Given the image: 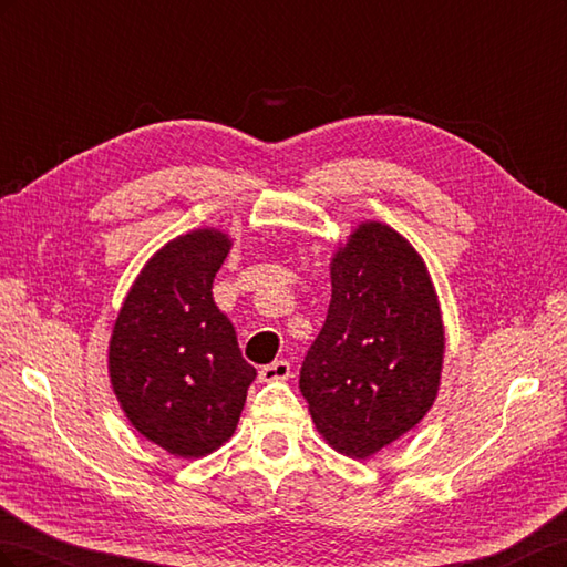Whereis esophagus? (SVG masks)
Listing matches in <instances>:
<instances>
[{
	"label": "esophagus",
	"instance_id": "1",
	"mask_svg": "<svg viewBox=\"0 0 567 567\" xmlns=\"http://www.w3.org/2000/svg\"><path fill=\"white\" fill-rule=\"evenodd\" d=\"M288 375H290V362H286V359H277V362H271L260 369V381H265V383L286 381Z\"/></svg>",
	"mask_w": 567,
	"mask_h": 567
}]
</instances>
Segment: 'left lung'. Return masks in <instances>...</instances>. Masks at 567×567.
I'll use <instances>...</instances> for the list:
<instances>
[{
  "instance_id": "8db88e82",
  "label": "left lung",
  "mask_w": 567,
  "mask_h": 567,
  "mask_svg": "<svg viewBox=\"0 0 567 567\" xmlns=\"http://www.w3.org/2000/svg\"><path fill=\"white\" fill-rule=\"evenodd\" d=\"M444 331L431 277L404 238L367 221L331 265V305L300 392L331 447L367 458L433 406Z\"/></svg>"
}]
</instances>
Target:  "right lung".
Segmentation results:
<instances>
[{
	"instance_id": "1",
	"label": "right lung",
	"mask_w": 567,
	"mask_h": 567,
	"mask_svg": "<svg viewBox=\"0 0 567 567\" xmlns=\"http://www.w3.org/2000/svg\"><path fill=\"white\" fill-rule=\"evenodd\" d=\"M229 246L215 229L169 241L134 281L111 338V383L130 423L184 458L231 437L257 375L213 300Z\"/></svg>"
}]
</instances>
